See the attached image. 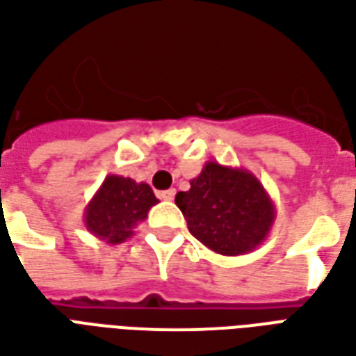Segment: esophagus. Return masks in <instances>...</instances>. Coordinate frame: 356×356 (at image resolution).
Here are the masks:
<instances>
[{
    "mask_svg": "<svg viewBox=\"0 0 356 356\" xmlns=\"http://www.w3.org/2000/svg\"><path fill=\"white\" fill-rule=\"evenodd\" d=\"M160 198H162V200L171 202L173 198H175V188H170V191H163V193H160Z\"/></svg>",
    "mask_w": 356,
    "mask_h": 356,
    "instance_id": "1",
    "label": "esophagus"
}]
</instances>
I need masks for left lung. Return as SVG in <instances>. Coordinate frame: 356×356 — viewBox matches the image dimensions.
<instances>
[{"mask_svg":"<svg viewBox=\"0 0 356 356\" xmlns=\"http://www.w3.org/2000/svg\"><path fill=\"white\" fill-rule=\"evenodd\" d=\"M175 204L194 238L221 255H244L267 238L275 202L252 171L206 162Z\"/></svg>","mask_w":356,"mask_h":356,"instance_id":"1","label":"left lung"}]
</instances>
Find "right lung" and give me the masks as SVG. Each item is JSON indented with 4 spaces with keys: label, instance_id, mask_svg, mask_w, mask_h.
<instances>
[{
    "label": "right lung",
    "instance_id": "right-lung-1",
    "mask_svg": "<svg viewBox=\"0 0 356 356\" xmlns=\"http://www.w3.org/2000/svg\"><path fill=\"white\" fill-rule=\"evenodd\" d=\"M158 198L147 183H135L122 175H106L83 211L88 231L106 244H122L133 229L145 221Z\"/></svg>",
    "mask_w": 356,
    "mask_h": 356
}]
</instances>
